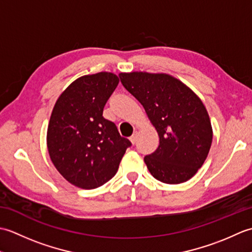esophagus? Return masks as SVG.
<instances>
[{
  "mask_svg": "<svg viewBox=\"0 0 252 252\" xmlns=\"http://www.w3.org/2000/svg\"><path fill=\"white\" fill-rule=\"evenodd\" d=\"M130 141L132 144H135L136 141H137V132H134L133 133V135L130 137Z\"/></svg>",
  "mask_w": 252,
  "mask_h": 252,
  "instance_id": "1",
  "label": "esophagus"
}]
</instances>
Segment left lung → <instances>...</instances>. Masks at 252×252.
<instances>
[{"mask_svg":"<svg viewBox=\"0 0 252 252\" xmlns=\"http://www.w3.org/2000/svg\"><path fill=\"white\" fill-rule=\"evenodd\" d=\"M119 78L158 132V148L144 158L149 172L167 184L191 179L212 143L210 118L200 98L170 74L136 71L122 72Z\"/></svg>","mask_w":252,"mask_h":252,"instance_id":"8db88e82","label":"left lung"}]
</instances>
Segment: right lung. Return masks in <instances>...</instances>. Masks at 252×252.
<instances>
[{
	"instance_id": "obj_1",
	"label": "right lung",
	"mask_w": 252,
	"mask_h": 252,
	"mask_svg": "<svg viewBox=\"0 0 252 252\" xmlns=\"http://www.w3.org/2000/svg\"><path fill=\"white\" fill-rule=\"evenodd\" d=\"M119 78L111 72L88 74L58 97L47 127L52 162L69 183L83 189L105 184L117 173L132 144L103 117Z\"/></svg>"
}]
</instances>
